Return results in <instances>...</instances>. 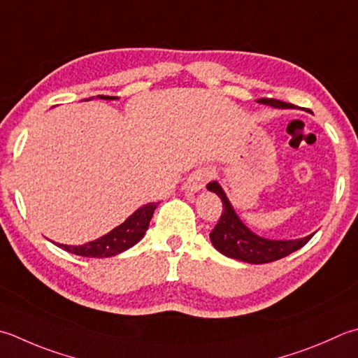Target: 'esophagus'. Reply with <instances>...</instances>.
<instances>
[{
    "label": "esophagus",
    "instance_id": "obj_1",
    "mask_svg": "<svg viewBox=\"0 0 358 358\" xmlns=\"http://www.w3.org/2000/svg\"><path fill=\"white\" fill-rule=\"evenodd\" d=\"M213 177V172L211 171H206V169H199L195 171L191 177L187 178L186 181V187L187 191L191 192H199L201 191L203 187H205V185L209 181V178Z\"/></svg>",
    "mask_w": 358,
    "mask_h": 358
}]
</instances>
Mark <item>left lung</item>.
<instances>
[{
  "label": "left lung",
  "instance_id": "8db88e82",
  "mask_svg": "<svg viewBox=\"0 0 358 358\" xmlns=\"http://www.w3.org/2000/svg\"><path fill=\"white\" fill-rule=\"evenodd\" d=\"M257 102L270 105L273 108H293L292 103H287L278 99H267V97L257 99ZM206 189L219 195L223 203V213L220 215V220L217 222V225L211 231V234H209V239H211L214 248L223 256L237 259V261L248 264H267L278 261V259H282L293 253V251L303 248L315 234L313 233L306 237H301V239L293 241H275L259 236L245 225L241 220V217L236 214L225 191H223L222 186L217 183V181L208 183Z\"/></svg>",
  "mask_w": 358,
  "mask_h": 358
}]
</instances>
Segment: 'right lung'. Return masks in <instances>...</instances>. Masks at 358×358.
I'll list each match as a JSON object with an SVG mask.
<instances>
[{"instance_id":"add662e5","label":"right lung","mask_w":358,"mask_h":358,"mask_svg":"<svg viewBox=\"0 0 358 358\" xmlns=\"http://www.w3.org/2000/svg\"><path fill=\"white\" fill-rule=\"evenodd\" d=\"M103 101H115L117 97L115 96H97ZM93 99V97H90ZM85 99V101H90ZM158 203H147L141 208H138L135 213H133L127 220L121 225L111 229L110 233L99 237V239L91 241L83 245H63V243H55L59 248L68 251V253H73L77 256L83 257H111L116 256L122 251L131 248L133 245H136L139 241L143 239L145 231L149 229V223L152 220V215L155 213Z\"/></svg>"}]
</instances>
